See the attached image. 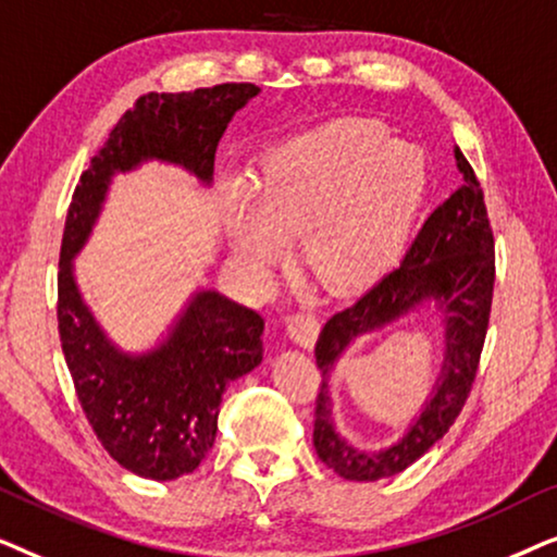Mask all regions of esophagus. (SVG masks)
<instances>
[{
    "label": "esophagus",
    "mask_w": 557,
    "mask_h": 557,
    "mask_svg": "<svg viewBox=\"0 0 557 557\" xmlns=\"http://www.w3.org/2000/svg\"><path fill=\"white\" fill-rule=\"evenodd\" d=\"M286 330L296 345L311 347L319 334V319L314 311H294V314L286 317Z\"/></svg>",
    "instance_id": "esophagus-1"
}]
</instances>
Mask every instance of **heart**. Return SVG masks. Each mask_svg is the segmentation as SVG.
Wrapping results in <instances>:
<instances>
[{"instance_id": "obj_1", "label": "heart", "mask_w": 557, "mask_h": 557, "mask_svg": "<svg viewBox=\"0 0 557 557\" xmlns=\"http://www.w3.org/2000/svg\"><path fill=\"white\" fill-rule=\"evenodd\" d=\"M429 189L418 149L372 119H337L273 151L248 200L227 195V231L265 269L304 233V263L326 292L370 286L398 258Z\"/></svg>"}]
</instances>
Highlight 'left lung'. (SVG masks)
I'll return each instance as SVG.
<instances>
[{"label": "left lung", "mask_w": 557, "mask_h": 557, "mask_svg": "<svg viewBox=\"0 0 557 557\" xmlns=\"http://www.w3.org/2000/svg\"><path fill=\"white\" fill-rule=\"evenodd\" d=\"M456 166L463 185L431 212L398 269L332 314L319 332L314 357L322 385L314 403V448L334 474L349 482L395 476L421 459L459 418L476 380L494 296V231L484 189L459 149ZM423 300L447 317V357L437 393L398 445L380 455L357 453L333 431L325 375L357 333L376 329Z\"/></svg>", "instance_id": "obj_1"}]
</instances>
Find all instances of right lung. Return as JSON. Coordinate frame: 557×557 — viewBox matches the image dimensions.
<instances>
[{
  "mask_svg": "<svg viewBox=\"0 0 557 557\" xmlns=\"http://www.w3.org/2000/svg\"><path fill=\"white\" fill-rule=\"evenodd\" d=\"M253 83H220L182 94L141 96L81 174L67 208L58 269V332L90 429L121 467L170 482L200 467L218 433L225 387L263 360V317L218 292H200L154 352H119L83 304L73 256L96 223L113 172L144 159L187 166L212 180L215 149Z\"/></svg>",
  "mask_w": 557,
  "mask_h": 557,
  "instance_id": "obj_1",
  "label": "right lung"
}]
</instances>
